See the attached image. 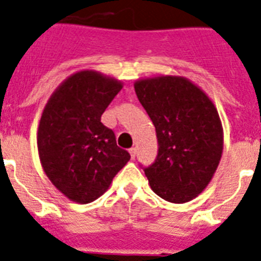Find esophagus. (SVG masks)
<instances>
[{
    "instance_id": "esophagus-1",
    "label": "esophagus",
    "mask_w": 261,
    "mask_h": 261,
    "mask_svg": "<svg viewBox=\"0 0 261 261\" xmlns=\"http://www.w3.org/2000/svg\"><path fill=\"white\" fill-rule=\"evenodd\" d=\"M129 153H130V157H132L133 160H135L136 153H137V149H136L135 146H133V148H130V149H129Z\"/></svg>"
}]
</instances>
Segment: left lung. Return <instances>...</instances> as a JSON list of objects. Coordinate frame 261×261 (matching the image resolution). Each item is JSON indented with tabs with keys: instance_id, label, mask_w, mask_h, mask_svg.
I'll use <instances>...</instances> for the list:
<instances>
[{
	"instance_id": "obj_1",
	"label": "left lung",
	"mask_w": 261,
	"mask_h": 261,
	"mask_svg": "<svg viewBox=\"0 0 261 261\" xmlns=\"http://www.w3.org/2000/svg\"><path fill=\"white\" fill-rule=\"evenodd\" d=\"M135 90L159 143L154 163L143 168L150 188L167 201L187 203L203 192L220 163L223 129L216 108L182 77L140 80Z\"/></svg>"
}]
</instances>
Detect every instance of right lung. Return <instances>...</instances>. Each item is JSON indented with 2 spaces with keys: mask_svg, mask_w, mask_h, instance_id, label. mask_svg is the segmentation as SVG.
Here are the masks:
<instances>
[{
  "mask_svg": "<svg viewBox=\"0 0 261 261\" xmlns=\"http://www.w3.org/2000/svg\"><path fill=\"white\" fill-rule=\"evenodd\" d=\"M122 85L84 70L60 85L45 107L38 126V154L45 173L68 199L87 204L109 188L130 159L117 146L115 132L101 116Z\"/></svg>",
  "mask_w": 261,
  "mask_h": 261,
  "instance_id": "right-lung-1",
  "label": "right lung"
}]
</instances>
